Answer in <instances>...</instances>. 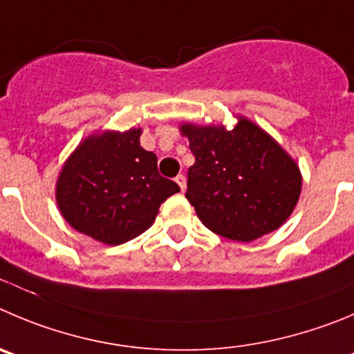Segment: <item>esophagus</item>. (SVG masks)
<instances>
[{"mask_svg":"<svg viewBox=\"0 0 354 354\" xmlns=\"http://www.w3.org/2000/svg\"><path fill=\"white\" fill-rule=\"evenodd\" d=\"M174 180H176V183L180 185V188H181V192H183L185 188H187V181H185V174H178V176L174 178Z\"/></svg>","mask_w":354,"mask_h":354,"instance_id":"34e87169","label":"esophagus"}]
</instances>
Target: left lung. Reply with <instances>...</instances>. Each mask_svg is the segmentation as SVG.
<instances>
[{"label": "left lung", "mask_w": 354, "mask_h": 354, "mask_svg": "<svg viewBox=\"0 0 354 354\" xmlns=\"http://www.w3.org/2000/svg\"><path fill=\"white\" fill-rule=\"evenodd\" d=\"M181 132L196 157L185 197L211 232L248 243L286 222L302 178L269 134L246 118L232 131L185 124Z\"/></svg>", "instance_id": "1"}]
</instances>
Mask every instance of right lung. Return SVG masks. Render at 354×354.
<instances>
[{
	"instance_id": "1",
	"label": "right lung",
	"mask_w": 354,
	"mask_h": 354,
	"mask_svg": "<svg viewBox=\"0 0 354 354\" xmlns=\"http://www.w3.org/2000/svg\"><path fill=\"white\" fill-rule=\"evenodd\" d=\"M141 129L91 136L62 167L57 204L78 232L106 244L134 239L153 223L158 207L180 192L160 176L157 155L140 145Z\"/></svg>"
}]
</instances>
